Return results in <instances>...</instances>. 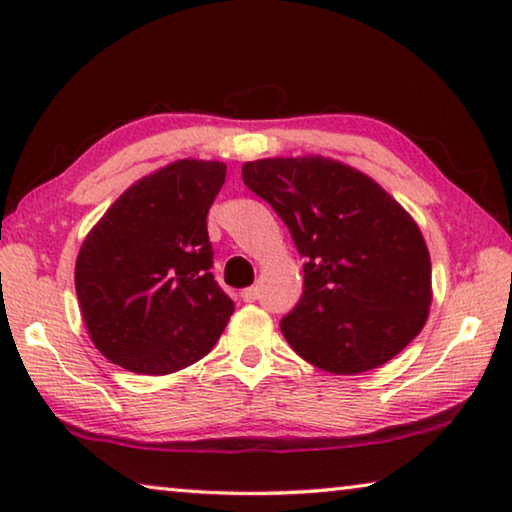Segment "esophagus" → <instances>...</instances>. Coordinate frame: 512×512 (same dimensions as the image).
<instances>
[{"label":"esophagus","mask_w":512,"mask_h":512,"mask_svg":"<svg viewBox=\"0 0 512 512\" xmlns=\"http://www.w3.org/2000/svg\"><path fill=\"white\" fill-rule=\"evenodd\" d=\"M241 298L246 300V303H255V300L259 298V289H257V287H248V289H243V291H241Z\"/></svg>","instance_id":"obj_1"}]
</instances>
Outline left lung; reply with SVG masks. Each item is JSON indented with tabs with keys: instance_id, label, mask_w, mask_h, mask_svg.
<instances>
[{
	"instance_id": "left-lung-1",
	"label": "left lung",
	"mask_w": 512,
	"mask_h": 512,
	"mask_svg": "<svg viewBox=\"0 0 512 512\" xmlns=\"http://www.w3.org/2000/svg\"><path fill=\"white\" fill-rule=\"evenodd\" d=\"M246 186L275 209L307 262L289 346L335 376L378 369L415 339L433 300L419 225L389 193L321 154L246 161Z\"/></svg>"
}]
</instances>
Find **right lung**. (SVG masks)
Segmentation results:
<instances>
[{
    "instance_id": "add662e5",
    "label": "right lung",
    "mask_w": 512,
    "mask_h": 512,
    "mask_svg": "<svg viewBox=\"0 0 512 512\" xmlns=\"http://www.w3.org/2000/svg\"><path fill=\"white\" fill-rule=\"evenodd\" d=\"M223 161L180 159L141 177L81 243L79 310L109 362L143 376L180 371L212 351L234 312L212 275L207 212Z\"/></svg>"
}]
</instances>
